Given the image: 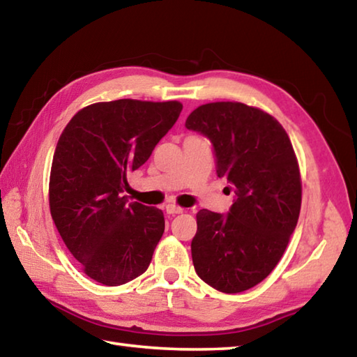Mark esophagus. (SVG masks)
I'll list each match as a JSON object with an SVG mask.
<instances>
[{"instance_id": "esophagus-1", "label": "esophagus", "mask_w": 357, "mask_h": 357, "mask_svg": "<svg viewBox=\"0 0 357 357\" xmlns=\"http://www.w3.org/2000/svg\"><path fill=\"white\" fill-rule=\"evenodd\" d=\"M165 211L167 213H172V215H176V213H183V207H179L176 204H167L165 206Z\"/></svg>"}]
</instances>
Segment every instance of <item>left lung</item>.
I'll return each instance as SVG.
<instances>
[{
    "label": "left lung",
    "instance_id": "obj_1",
    "mask_svg": "<svg viewBox=\"0 0 357 357\" xmlns=\"http://www.w3.org/2000/svg\"><path fill=\"white\" fill-rule=\"evenodd\" d=\"M185 128L212 142L218 178L236 193L228 215L197 213L193 267L211 287L238 294L273 271L296 228L301 176L294 146L275 116L236 101L197 107Z\"/></svg>",
    "mask_w": 357,
    "mask_h": 357
}]
</instances>
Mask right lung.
Masks as SVG:
<instances>
[{
  "label": "right lung",
  "mask_w": 357,
  "mask_h": 357,
  "mask_svg": "<svg viewBox=\"0 0 357 357\" xmlns=\"http://www.w3.org/2000/svg\"><path fill=\"white\" fill-rule=\"evenodd\" d=\"M183 111L179 101L115 100L73 115L57 142L50 174V211L81 268L105 286L145 273L165 220L158 207L123 190L126 174L151 156Z\"/></svg>",
  "instance_id": "1"
}]
</instances>
